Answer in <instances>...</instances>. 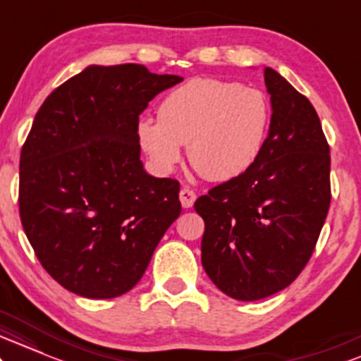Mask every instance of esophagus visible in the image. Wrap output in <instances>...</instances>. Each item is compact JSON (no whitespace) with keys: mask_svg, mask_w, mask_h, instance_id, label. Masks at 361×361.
Here are the masks:
<instances>
[{"mask_svg":"<svg viewBox=\"0 0 361 361\" xmlns=\"http://www.w3.org/2000/svg\"><path fill=\"white\" fill-rule=\"evenodd\" d=\"M179 199H180L182 207H185V209H188V207H192L194 201H196V192H194V190L189 189V188H182L180 194H179Z\"/></svg>","mask_w":361,"mask_h":361,"instance_id":"esophagus-1","label":"esophagus"}]
</instances>
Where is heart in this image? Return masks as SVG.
<instances>
[{
	"label": "heart",
	"mask_w": 361,
	"mask_h": 361,
	"mask_svg": "<svg viewBox=\"0 0 361 361\" xmlns=\"http://www.w3.org/2000/svg\"><path fill=\"white\" fill-rule=\"evenodd\" d=\"M272 120V103L262 89L194 78L164 96L159 120L138 121L137 138L159 171H172L188 145L189 162L202 177L228 180L257 162Z\"/></svg>",
	"instance_id": "obj_1"
}]
</instances>
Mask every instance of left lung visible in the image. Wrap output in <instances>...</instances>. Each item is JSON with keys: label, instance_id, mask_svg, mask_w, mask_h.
<instances>
[{"label": "left lung", "instance_id": "left-lung-1", "mask_svg": "<svg viewBox=\"0 0 361 361\" xmlns=\"http://www.w3.org/2000/svg\"><path fill=\"white\" fill-rule=\"evenodd\" d=\"M264 78L274 108L264 150L194 204L204 219L202 267L238 300L269 298L299 277L331 202V155L314 106L269 67Z\"/></svg>", "mask_w": 361, "mask_h": 361}]
</instances>
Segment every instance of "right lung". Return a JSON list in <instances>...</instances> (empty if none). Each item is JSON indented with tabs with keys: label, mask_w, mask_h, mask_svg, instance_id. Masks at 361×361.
I'll list each match as a JSON object with an SVG mask.
<instances>
[{
	"label": "right lung",
	"mask_w": 361,
	"mask_h": 361,
	"mask_svg": "<svg viewBox=\"0 0 361 361\" xmlns=\"http://www.w3.org/2000/svg\"><path fill=\"white\" fill-rule=\"evenodd\" d=\"M182 78L140 63L91 66L50 92L20 155V219L63 289L111 299L137 286L167 228L180 184L140 162V114Z\"/></svg>",
	"instance_id": "right-lung-1"
}]
</instances>
